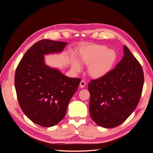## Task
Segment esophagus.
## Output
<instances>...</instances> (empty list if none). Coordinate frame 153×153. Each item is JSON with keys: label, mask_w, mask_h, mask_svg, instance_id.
<instances>
[{"label": "esophagus", "mask_w": 153, "mask_h": 153, "mask_svg": "<svg viewBox=\"0 0 153 153\" xmlns=\"http://www.w3.org/2000/svg\"><path fill=\"white\" fill-rule=\"evenodd\" d=\"M85 84H86V82L84 80H82L80 83V87H81L82 89V88H84L85 87Z\"/></svg>", "instance_id": "esophagus-1"}]
</instances>
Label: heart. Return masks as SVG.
Wrapping results in <instances>:
<instances>
[{
  "label": "heart",
  "mask_w": 153,
  "mask_h": 153,
  "mask_svg": "<svg viewBox=\"0 0 153 153\" xmlns=\"http://www.w3.org/2000/svg\"><path fill=\"white\" fill-rule=\"evenodd\" d=\"M80 61L88 66V73L93 78L104 77L111 71L117 59V55L105 45L90 44L82 47L78 55ZM74 71L81 70V65L76 61L72 62Z\"/></svg>",
  "instance_id": "obj_1"
}]
</instances>
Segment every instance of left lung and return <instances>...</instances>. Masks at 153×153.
<instances>
[{
  "mask_svg": "<svg viewBox=\"0 0 153 153\" xmlns=\"http://www.w3.org/2000/svg\"><path fill=\"white\" fill-rule=\"evenodd\" d=\"M143 72L140 64L124 46V56L115 68L88 85L90 115L100 126L112 128L122 124L139 102Z\"/></svg>",
  "mask_w": 153,
  "mask_h": 153,
  "instance_id": "left-lung-1",
  "label": "left lung"
}]
</instances>
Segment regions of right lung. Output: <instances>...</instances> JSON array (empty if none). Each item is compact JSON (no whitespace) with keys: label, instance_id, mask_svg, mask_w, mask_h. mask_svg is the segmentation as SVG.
<instances>
[{"label":"right lung","instance_id":"1","mask_svg":"<svg viewBox=\"0 0 153 153\" xmlns=\"http://www.w3.org/2000/svg\"><path fill=\"white\" fill-rule=\"evenodd\" d=\"M67 44L39 41L27 51L16 69L15 86L20 108L30 121L41 126H55L64 117L81 81L45 63V55L61 52Z\"/></svg>","mask_w":153,"mask_h":153}]
</instances>
